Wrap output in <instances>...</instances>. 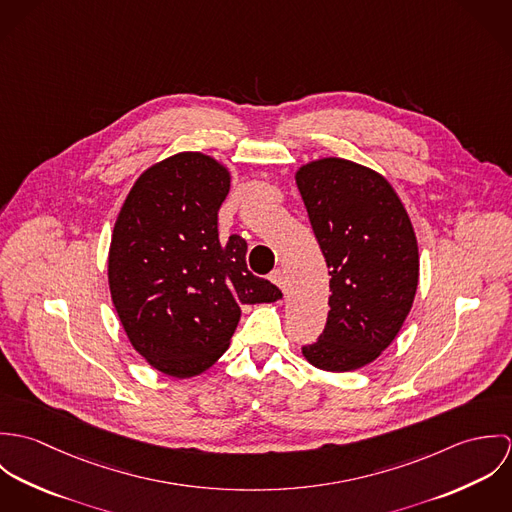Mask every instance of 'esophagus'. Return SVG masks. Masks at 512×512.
<instances>
[{
	"label": "esophagus",
	"instance_id": "34e87169",
	"mask_svg": "<svg viewBox=\"0 0 512 512\" xmlns=\"http://www.w3.org/2000/svg\"><path fill=\"white\" fill-rule=\"evenodd\" d=\"M270 282L272 284H276L278 288H284V272L278 268V270H274L272 274H270Z\"/></svg>",
	"mask_w": 512,
	"mask_h": 512
}]
</instances>
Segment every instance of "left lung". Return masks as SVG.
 <instances>
[{"mask_svg": "<svg viewBox=\"0 0 512 512\" xmlns=\"http://www.w3.org/2000/svg\"><path fill=\"white\" fill-rule=\"evenodd\" d=\"M295 183L331 276L325 329L301 353L323 370L361 368L394 341L412 309L420 276L412 222L392 185L355 161H309Z\"/></svg>", "mask_w": 512, "mask_h": 512, "instance_id": "obj_1", "label": "left lung"}]
</instances>
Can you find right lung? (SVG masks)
<instances>
[{
	"instance_id": "1",
	"label": "right lung",
	"mask_w": 512,
	"mask_h": 512,
	"mask_svg": "<svg viewBox=\"0 0 512 512\" xmlns=\"http://www.w3.org/2000/svg\"><path fill=\"white\" fill-rule=\"evenodd\" d=\"M228 169L199 151L146 169L114 224L108 284L132 347L149 365L189 378L215 365L240 321V305L282 292L246 266V240L219 238Z\"/></svg>"
}]
</instances>
